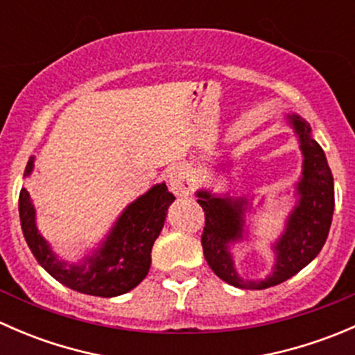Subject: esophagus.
<instances>
[{"label":"esophagus","mask_w":355,"mask_h":355,"mask_svg":"<svg viewBox=\"0 0 355 355\" xmlns=\"http://www.w3.org/2000/svg\"><path fill=\"white\" fill-rule=\"evenodd\" d=\"M168 187L178 196H189V192L194 187V178H192L191 171L185 164H177V166L170 168L166 175Z\"/></svg>","instance_id":"esophagus-1"}]
</instances>
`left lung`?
I'll return each instance as SVG.
<instances>
[{
  "instance_id": "1",
  "label": "left lung",
  "mask_w": 355,
  "mask_h": 355,
  "mask_svg": "<svg viewBox=\"0 0 355 355\" xmlns=\"http://www.w3.org/2000/svg\"><path fill=\"white\" fill-rule=\"evenodd\" d=\"M293 132L299 135L302 151V177L295 185L297 204L290 213L285 232L275 242V266L264 280H244L235 270L230 244L244 239L245 198L214 196L209 191H198V202L202 206L204 257L216 277L237 288L263 290L288 280L306 268L320 254L330 232L335 191L331 170L323 149L311 135V127L299 114H288Z\"/></svg>"
}]
</instances>
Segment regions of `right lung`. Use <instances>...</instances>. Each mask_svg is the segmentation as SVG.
Listing matches in <instances>:
<instances>
[{"mask_svg": "<svg viewBox=\"0 0 355 355\" xmlns=\"http://www.w3.org/2000/svg\"><path fill=\"white\" fill-rule=\"evenodd\" d=\"M34 168V156L28 159L24 177ZM175 196L164 184L149 189L125 207L108 237L92 254L78 263L60 259L35 227V209L27 189L20 191L19 213L24 237L37 263L55 280L75 292L96 297H116L135 288L151 266V249L161 234L166 211Z\"/></svg>", "mask_w": 355, "mask_h": 355, "instance_id": "add662e5", "label": "right lung"}]
</instances>
